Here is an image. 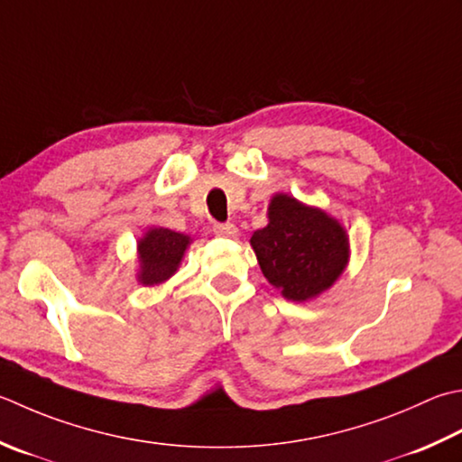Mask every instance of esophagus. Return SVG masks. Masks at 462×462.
I'll use <instances>...</instances> for the list:
<instances>
[{
  "mask_svg": "<svg viewBox=\"0 0 462 462\" xmlns=\"http://www.w3.org/2000/svg\"><path fill=\"white\" fill-rule=\"evenodd\" d=\"M214 234L216 236H226V238H236L238 236V228L232 222H224V224H214Z\"/></svg>",
  "mask_w": 462,
  "mask_h": 462,
  "instance_id": "1",
  "label": "esophagus"
}]
</instances>
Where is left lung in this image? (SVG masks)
<instances>
[{"instance_id": "8db88e82", "label": "left lung", "mask_w": 462, "mask_h": 462, "mask_svg": "<svg viewBox=\"0 0 462 462\" xmlns=\"http://www.w3.org/2000/svg\"><path fill=\"white\" fill-rule=\"evenodd\" d=\"M262 274L292 302L312 300L348 264V236L338 220L288 194L273 196L268 224L250 238Z\"/></svg>"}]
</instances>
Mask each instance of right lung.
<instances>
[{
	"label": "right lung",
	"instance_id": "right-lung-1",
	"mask_svg": "<svg viewBox=\"0 0 462 462\" xmlns=\"http://www.w3.org/2000/svg\"><path fill=\"white\" fill-rule=\"evenodd\" d=\"M189 242H192V238L182 232L150 228L143 234V238L138 240V282L143 286H153L166 282L170 276H174Z\"/></svg>",
	"mask_w": 462,
	"mask_h": 462
}]
</instances>
